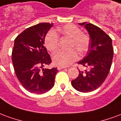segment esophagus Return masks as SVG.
Here are the masks:
<instances>
[{
  "mask_svg": "<svg viewBox=\"0 0 121 121\" xmlns=\"http://www.w3.org/2000/svg\"><path fill=\"white\" fill-rule=\"evenodd\" d=\"M64 68H65V67H63V66H58L57 67V69H58V70H60V69H64Z\"/></svg>",
  "mask_w": 121,
  "mask_h": 121,
  "instance_id": "34e87169",
  "label": "esophagus"
}]
</instances>
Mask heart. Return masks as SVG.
Returning <instances> with one entry per match:
<instances>
[{
    "label": "heart",
    "instance_id": "b5f03b06",
    "mask_svg": "<svg viewBox=\"0 0 121 121\" xmlns=\"http://www.w3.org/2000/svg\"><path fill=\"white\" fill-rule=\"evenodd\" d=\"M58 31L62 37L69 39L68 51H59L55 53L52 59L55 65L67 66L71 64L78 58L77 53L82 55L88 50L90 38L88 34L82 32L77 26L67 24L58 28ZM59 37L53 30H50L46 35L44 44L48 50L54 52L59 47Z\"/></svg>",
    "mask_w": 121,
    "mask_h": 121
}]
</instances>
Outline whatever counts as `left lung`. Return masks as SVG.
Segmentation results:
<instances>
[{
  "label": "left lung",
  "mask_w": 121,
  "mask_h": 121,
  "mask_svg": "<svg viewBox=\"0 0 121 121\" xmlns=\"http://www.w3.org/2000/svg\"><path fill=\"white\" fill-rule=\"evenodd\" d=\"M88 31L90 38L88 53L78 64L89 68L79 70V76L71 81L76 90L88 93L100 87L106 79L112 66L113 49L112 39L100 28L91 23H79Z\"/></svg>",
  "instance_id": "left-lung-1"
}]
</instances>
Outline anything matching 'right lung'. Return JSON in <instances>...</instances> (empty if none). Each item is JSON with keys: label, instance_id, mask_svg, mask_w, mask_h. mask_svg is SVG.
Listing matches in <instances>:
<instances>
[{"label": "right lung", "instance_id": "right-lung-1", "mask_svg": "<svg viewBox=\"0 0 121 121\" xmlns=\"http://www.w3.org/2000/svg\"><path fill=\"white\" fill-rule=\"evenodd\" d=\"M52 26L53 24L50 23L31 26L14 41L12 62L15 75L24 88L31 93H44L54 86L58 69L43 68L52 62L44 44L45 37Z\"/></svg>", "mask_w": 121, "mask_h": 121}]
</instances>
